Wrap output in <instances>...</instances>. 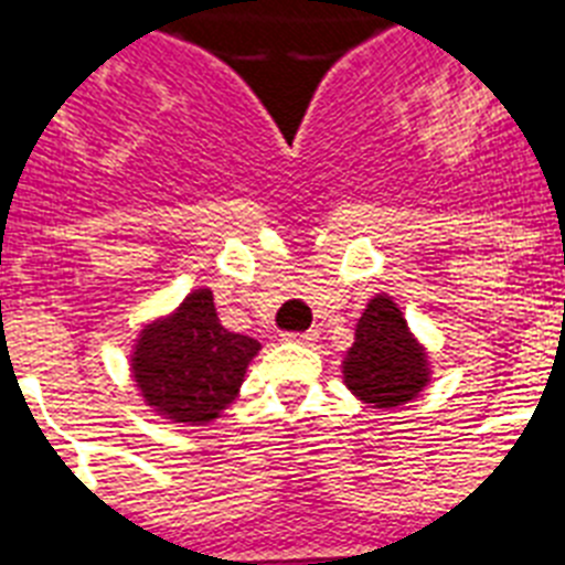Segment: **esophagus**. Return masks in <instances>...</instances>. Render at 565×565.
I'll use <instances>...</instances> for the list:
<instances>
[{
	"label": "esophagus",
	"mask_w": 565,
	"mask_h": 565,
	"mask_svg": "<svg viewBox=\"0 0 565 565\" xmlns=\"http://www.w3.org/2000/svg\"><path fill=\"white\" fill-rule=\"evenodd\" d=\"M316 330H305V333H284L281 339L284 341H292V344H310V341H316Z\"/></svg>",
	"instance_id": "1"
}]
</instances>
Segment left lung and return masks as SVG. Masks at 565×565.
<instances>
[{
  "label": "left lung",
  "mask_w": 565,
  "mask_h": 565,
  "mask_svg": "<svg viewBox=\"0 0 565 565\" xmlns=\"http://www.w3.org/2000/svg\"><path fill=\"white\" fill-rule=\"evenodd\" d=\"M344 385L373 407H399L428 385V355L387 296L371 298L344 359Z\"/></svg>",
  "instance_id": "left-lung-1"
}]
</instances>
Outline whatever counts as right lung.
<instances>
[{
  "label": "right lung",
  "instance_id": "right-lung-1",
  "mask_svg": "<svg viewBox=\"0 0 565 565\" xmlns=\"http://www.w3.org/2000/svg\"><path fill=\"white\" fill-rule=\"evenodd\" d=\"M258 350V341L221 324L212 290H194L174 316L140 333L131 371L146 405L160 416L203 425L235 402Z\"/></svg>",
  "mask_w": 565,
  "mask_h": 565
}]
</instances>
